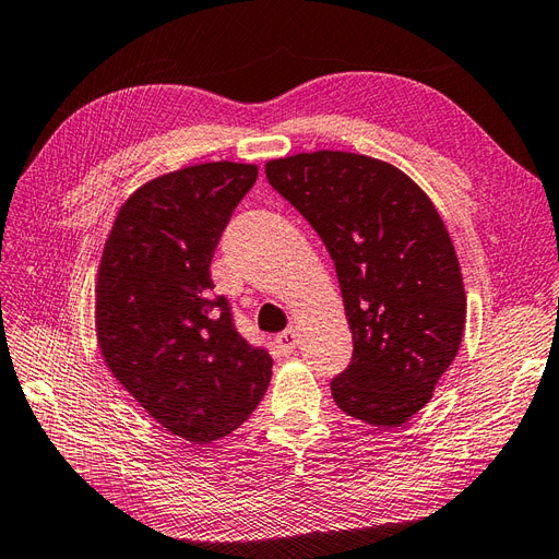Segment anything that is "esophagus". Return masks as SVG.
<instances>
[{"instance_id": "1", "label": "esophagus", "mask_w": 559, "mask_h": 559, "mask_svg": "<svg viewBox=\"0 0 559 559\" xmlns=\"http://www.w3.org/2000/svg\"><path fill=\"white\" fill-rule=\"evenodd\" d=\"M275 345L282 354H292L298 345V331L296 329H286L275 337Z\"/></svg>"}]
</instances>
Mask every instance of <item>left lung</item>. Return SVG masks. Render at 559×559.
<instances>
[{
    "label": "left lung",
    "mask_w": 559,
    "mask_h": 559,
    "mask_svg": "<svg viewBox=\"0 0 559 559\" xmlns=\"http://www.w3.org/2000/svg\"><path fill=\"white\" fill-rule=\"evenodd\" d=\"M265 177L335 263L354 341L331 382L335 405L401 427L431 401L464 335L466 292L441 214L399 167L349 151L267 160Z\"/></svg>",
    "instance_id": "1"
}]
</instances>
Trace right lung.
<instances>
[{"label":"right lung","mask_w":559,"mask_h":559,"mask_svg":"<svg viewBox=\"0 0 559 559\" xmlns=\"http://www.w3.org/2000/svg\"><path fill=\"white\" fill-rule=\"evenodd\" d=\"M251 163H202L142 183L118 210L95 282L103 359L126 392L191 445L238 429L273 378V359L235 331L212 296L210 263Z\"/></svg>","instance_id":"add662e5"}]
</instances>
